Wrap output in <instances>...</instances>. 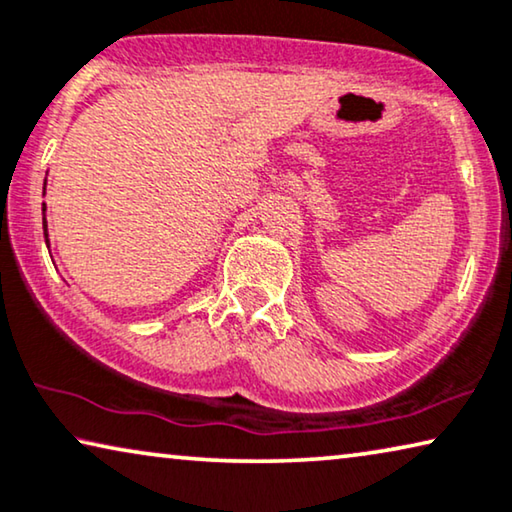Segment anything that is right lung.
Returning a JSON list of instances; mask_svg holds the SVG:
<instances>
[{"label":"right lung","instance_id":"add662e5","mask_svg":"<svg viewBox=\"0 0 512 512\" xmlns=\"http://www.w3.org/2000/svg\"><path fill=\"white\" fill-rule=\"evenodd\" d=\"M46 189V187H43ZM43 212H46V203H43ZM43 231H46V242H48V224H46V214H43Z\"/></svg>","mask_w":512,"mask_h":512}]
</instances>
